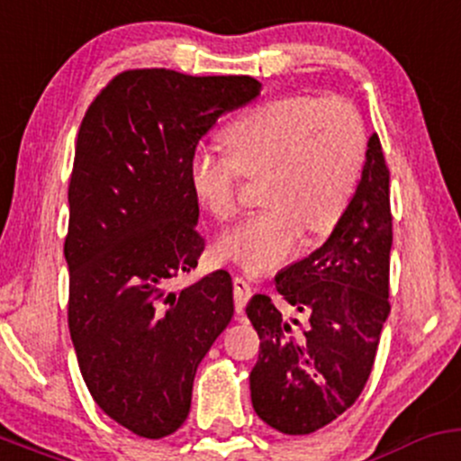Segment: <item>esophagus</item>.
<instances>
[{
  "label": "esophagus",
  "instance_id": "obj_1",
  "mask_svg": "<svg viewBox=\"0 0 461 461\" xmlns=\"http://www.w3.org/2000/svg\"><path fill=\"white\" fill-rule=\"evenodd\" d=\"M232 294H235L237 314H241L246 308V301H249V296H250V284L244 279V276L237 275L235 279H232Z\"/></svg>",
  "mask_w": 461,
  "mask_h": 461
}]
</instances>
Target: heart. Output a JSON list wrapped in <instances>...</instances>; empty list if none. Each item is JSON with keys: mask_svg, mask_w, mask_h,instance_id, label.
Instances as JSON below:
<instances>
[{"mask_svg": "<svg viewBox=\"0 0 461 461\" xmlns=\"http://www.w3.org/2000/svg\"><path fill=\"white\" fill-rule=\"evenodd\" d=\"M224 145L229 153L193 151L186 177L197 204L229 220L241 173H266L261 200L268 209L217 240L221 257L259 275L290 259L303 244L305 229L325 235L339 224L363 176L367 131L351 103L292 94L235 118Z\"/></svg>", "mask_w": 461, "mask_h": 461, "instance_id": "heart-1", "label": "heart"}]
</instances>
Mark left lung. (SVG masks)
<instances>
[{
	"label": "left lung",
	"mask_w": 461,
	"mask_h": 461,
	"mask_svg": "<svg viewBox=\"0 0 461 461\" xmlns=\"http://www.w3.org/2000/svg\"><path fill=\"white\" fill-rule=\"evenodd\" d=\"M391 241L389 169L374 133L358 189L331 235L275 276L294 316H281L266 294L246 305L261 340L252 407L272 429L314 433L356 402L391 310Z\"/></svg>",
	"instance_id": "8db88e82"
}]
</instances>
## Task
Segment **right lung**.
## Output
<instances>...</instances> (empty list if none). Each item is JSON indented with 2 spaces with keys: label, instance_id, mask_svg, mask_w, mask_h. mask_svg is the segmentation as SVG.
Masks as SVG:
<instances>
[{
  "label": "right lung",
  "instance_id": "1",
  "mask_svg": "<svg viewBox=\"0 0 461 461\" xmlns=\"http://www.w3.org/2000/svg\"><path fill=\"white\" fill-rule=\"evenodd\" d=\"M252 77L130 70L81 122L68 191V323L96 404L140 438L182 427L197 365L230 323L226 270L171 290L204 240L186 165L221 113L259 96Z\"/></svg>",
  "mask_w": 461,
  "mask_h": 461
}]
</instances>
